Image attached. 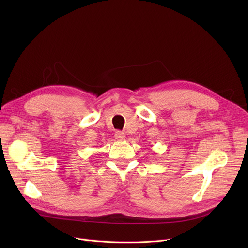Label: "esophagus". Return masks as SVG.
<instances>
[{"label":"esophagus","mask_w":248,"mask_h":248,"mask_svg":"<svg viewBox=\"0 0 248 248\" xmlns=\"http://www.w3.org/2000/svg\"><path fill=\"white\" fill-rule=\"evenodd\" d=\"M114 137H115V139H116L117 140H124L125 139V135H124V133H123V132H120V131L115 132V134H114Z\"/></svg>","instance_id":"1"}]
</instances>
